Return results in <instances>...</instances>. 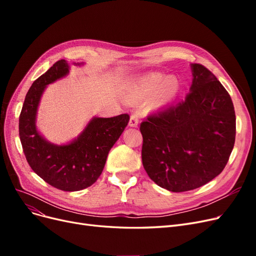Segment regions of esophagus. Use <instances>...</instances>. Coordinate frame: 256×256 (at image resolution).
<instances>
[{
    "label": "esophagus",
    "mask_w": 256,
    "mask_h": 256,
    "mask_svg": "<svg viewBox=\"0 0 256 256\" xmlns=\"http://www.w3.org/2000/svg\"><path fill=\"white\" fill-rule=\"evenodd\" d=\"M138 114H132L130 116L129 126L130 127H138Z\"/></svg>",
    "instance_id": "1"
}]
</instances>
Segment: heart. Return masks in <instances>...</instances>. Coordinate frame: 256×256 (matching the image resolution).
I'll list each match as a JSON object with an SVG mask.
<instances>
[{
	"label": "heart",
	"instance_id": "1",
	"mask_svg": "<svg viewBox=\"0 0 256 256\" xmlns=\"http://www.w3.org/2000/svg\"><path fill=\"white\" fill-rule=\"evenodd\" d=\"M180 90V82L175 76L150 72L131 82L126 88L125 98L130 102H140L152 97L150 110H157L171 104Z\"/></svg>",
	"mask_w": 256,
	"mask_h": 256
}]
</instances>
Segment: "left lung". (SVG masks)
<instances>
[{
    "mask_svg": "<svg viewBox=\"0 0 256 256\" xmlns=\"http://www.w3.org/2000/svg\"><path fill=\"white\" fill-rule=\"evenodd\" d=\"M184 100L141 124L142 161L161 188L184 192L202 187L226 168L236 136L234 104L206 67L190 64Z\"/></svg>",
    "mask_w": 256,
    "mask_h": 256,
    "instance_id": "1",
    "label": "left lung"
}]
</instances>
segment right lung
<instances>
[{"instance_id":"right-lung-1","label":"right lung","mask_w":256,"mask_h":256,"mask_svg":"<svg viewBox=\"0 0 256 256\" xmlns=\"http://www.w3.org/2000/svg\"><path fill=\"white\" fill-rule=\"evenodd\" d=\"M70 65L60 60L33 82L20 113L19 136L28 164L38 176L56 189L79 191L92 186L102 173L108 154L128 125L129 115L94 116L70 142H49L36 126L38 106L48 85L65 78Z\"/></svg>"}]
</instances>
